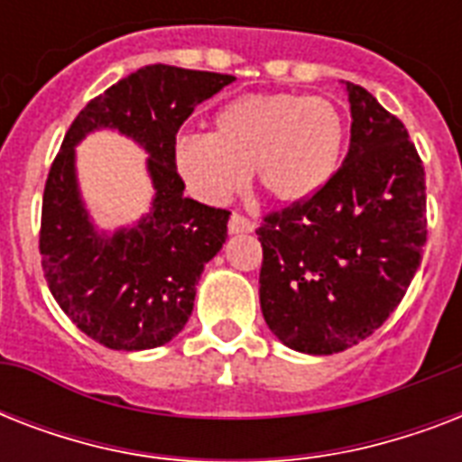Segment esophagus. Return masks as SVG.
I'll return each instance as SVG.
<instances>
[{"label": "esophagus", "mask_w": 462, "mask_h": 462, "mask_svg": "<svg viewBox=\"0 0 462 462\" xmlns=\"http://www.w3.org/2000/svg\"><path fill=\"white\" fill-rule=\"evenodd\" d=\"M227 230L230 235H242V232H252L254 230V223L249 217L239 216V213H232L230 216V223H227Z\"/></svg>", "instance_id": "34e87169"}]
</instances>
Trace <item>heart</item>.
<instances>
[{"label":"heart","instance_id":"b5f03b06","mask_svg":"<svg viewBox=\"0 0 462 462\" xmlns=\"http://www.w3.org/2000/svg\"><path fill=\"white\" fill-rule=\"evenodd\" d=\"M213 126V136L181 134L172 146L189 194L210 206L242 191L249 167L275 201H307L336 174L345 141L336 105L297 93L242 96L217 112Z\"/></svg>","mask_w":462,"mask_h":462}]
</instances>
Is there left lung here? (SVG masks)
<instances>
[{
	"label": "left lung",
	"instance_id": "obj_1",
	"mask_svg": "<svg viewBox=\"0 0 462 462\" xmlns=\"http://www.w3.org/2000/svg\"><path fill=\"white\" fill-rule=\"evenodd\" d=\"M350 151L307 201L268 213L261 311L282 345L333 355L393 314L427 242L424 167L408 129L379 100L345 83Z\"/></svg>",
	"mask_w": 462,
	"mask_h": 462
}]
</instances>
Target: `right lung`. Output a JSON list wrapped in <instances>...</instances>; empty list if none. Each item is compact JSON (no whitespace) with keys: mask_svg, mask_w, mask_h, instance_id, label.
Here are the masks:
<instances>
[{"mask_svg":"<svg viewBox=\"0 0 462 462\" xmlns=\"http://www.w3.org/2000/svg\"><path fill=\"white\" fill-rule=\"evenodd\" d=\"M235 76L151 64L93 97L69 126L42 196L40 256L61 311L110 350H151L189 321L203 266L223 249L230 213L184 196L172 146L196 105ZM115 128L149 153L154 201L132 228L107 236L89 220L75 180V146Z\"/></svg>","mask_w":462,"mask_h":462,"instance_id":"right-lung-1","label":"right lung"}]
</instances>
